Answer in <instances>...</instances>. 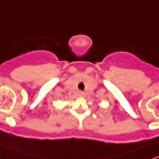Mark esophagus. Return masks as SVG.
Wrapping results in <instances>:
<instances>
[{
  "label": "esophagus",
  "mask_w": 159,
  "mask_h": 159,
  "mask_svg": "<svg viewBox=\"0 0 159 159\" xmlns=\"http://www.w3.org/2000/svg\"><path fill=\"white\" fill-rule=\"evenodd\" d=\"M78 94H79L80 97H83V96H84V92H79V93H78Z\"/></svg>",
  "instance_id": "34e87169"
}]
</instances>
